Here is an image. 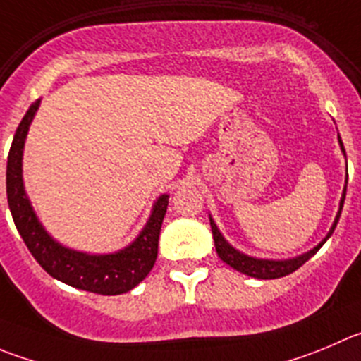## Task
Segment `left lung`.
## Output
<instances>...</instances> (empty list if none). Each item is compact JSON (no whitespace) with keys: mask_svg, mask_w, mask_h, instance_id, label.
<instances>
[{"mask_svg":"<svg viewBox=\"0 0 361 361\" xmlns=\"http://www.w3.org/2000/svg\"><path fill=\"white\" fill-rule=\"evenodd\" d=\"M338 143H341V149L345 156V149H344V143H342L341 136H338ZM345 184H348V180H345ZM345 190H348V186H344V193H342V198H341V209H338V214H337V218H335V221H333L328 235H326V238L322 239V241L319 243L314 250H310V252L303 253V255H300V257H294V259L267 260V259H255V257L245 255V253H241L239 250H235L234 246H230L228 243L225 241V238H223L221 232L218 230L216 223L212 221V218H209L211 219L212 238H214V245H216V252H218V257L223 260V262L228 264L230 267H234L235 271H239V273L248 274V276H253V278H260V280H273V278H281V276H286V274L294 273V271H296L298 267L303 266V264L307 262L310 257H314L315 253L319 252V248H321V246L328 241L329 235L333 234V230H335V226H337V223H338V218H341L342 207H344Z\"/></svg>","mask_w":361,"mask_h":361,"instance_id":"1","label":"left lung"}]
</instances>
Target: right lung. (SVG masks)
<instances>
[{
	"label": "right lung",
	"instance_id": "right-lung-1",
	"mask_svg": "<svg viewBox=\"0 0 361 361\" xmlns=\"http://www.w3.org/2000/svg\"><path fill=\"white\" fill-rule=\"evenodd\" d=\"M39 104L40 101L33 102L20 120L6 161V198L24 245L51 276L75 289L102 296H116L135 289L150 273L157 259V243L166 214L168 195L157 198L147 225L127 248L106 255H90L61 246L39 221L23 184L24 140Z\"/></svg>",
	"mask_w": 361,
	"mask_h": 361
}]
</instances>
